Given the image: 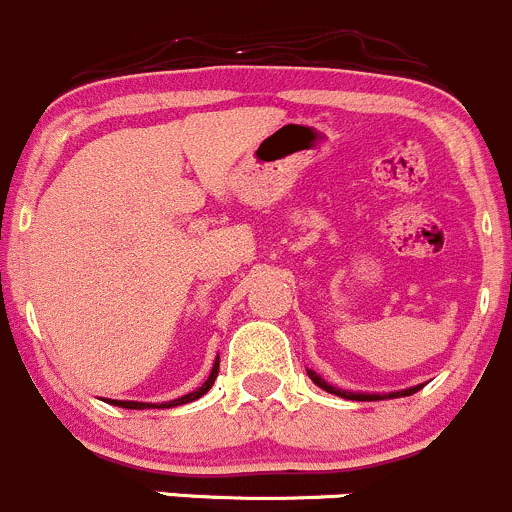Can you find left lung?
<instances>
[{"instance_id":"left-lung-1","label":"left lung","mask_w":512,"mask_h":512,"mask_svg":"<svg viewBox=\"0 0 512 512\" xmlns=\"http://www.w3.org/2000/svg\"><path fill=\"white\" fill-rule=\"evenodd\" d=\"M308 378H311L313 383H316L318 388H323V391L333 393V396H341L346 398V401H386V398H403V396H413L416 391H421V386H413V388H406V391H393V393H356V391H343V388H336L331 386V383L323 381L318 373H313L311 368H308Z\"/></svg>"}]
</instances>
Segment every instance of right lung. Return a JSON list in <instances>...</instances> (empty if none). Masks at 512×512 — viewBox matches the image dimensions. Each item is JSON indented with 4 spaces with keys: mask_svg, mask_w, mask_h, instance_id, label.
Wrapping results in <instances>:
<instances>
[{
    "mask_svg": "<svg viewBox=\"0 0 512 512\" xmlns=\"http://www.w3.org/2000/svg\"><path fill=\"white\" fill-rule=\"evenodd\" d=\"M216 376H219V358H216L214 368H211L209 378L204 381V386L196 388L194 393H186V396L176 398V401H166V403H141V401H111V398H106V403H111V406H119V408H129V411H144V408H174V406H184V403H191L196 401V398L204 396L206 391H209L211 386H214Z\"/></svg>",
    "mask_w": 512,
    "mask_h": 512,
    "instance_id": "obj_1",
    "label": "right lung"
}]
</instances>
